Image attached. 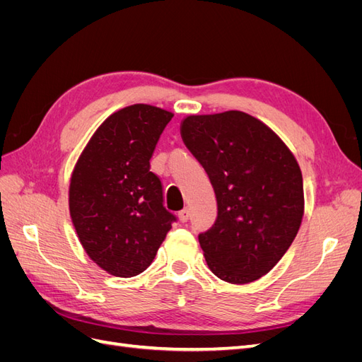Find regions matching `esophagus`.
Returning a JSON list of instances; mask_svg holds the SVG:
<instances>
[{"mask_svg": "<svg viewBox=\"0 0 362 362\" xmlns=\"http://www.w3.org/2000/svg\"><path fill=\"white\" fill-rule=\"evenodd\" d=\"M178 217H180V221H181V222H187V221H189V217H190L189 208H184V210H181V211L178 213Z\"/></svg>", "mask_w": 362, "mask_h": 362, "instance_id": "obj_1", "label": "esophagus"}]
</instances>
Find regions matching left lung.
I'll return each instance as SVG.
<instances>
[{
	"instance_id": "left-lung-1",
	"label": "left lung",
	"mask_w": 362,
	"mask_h": 362,
	"mask_svg": "<svg viewBox=\"0 0 362 362\" xmlns=\"http://www.w3.org/2000/svg\"><path fill=\"white\" fill-rule=\"evenodd\" d=\"M181 137L202 164L217 199L214 225L199 234L208 267L231 284L264 276L302 223L298 161L266 124L237 110L187 116Z\"/></svg>"
}]
</instances>
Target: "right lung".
Here are the masks:
<instances>
[{"mask_svg": "<svg viewBox=\"0 0 362 362\" xmlns=\"http://www.w3.org/2000/svg\"><path fill=\"white\" fill-rule=\"evenodd\" d=\"M173 115L134 104L108 116L75 164L69 211L80 242L110 275L146 270L177 221L163 205L151 157Z\"/></svg>", "mask_w": 362, "mask_h": 362, "instance_id": "right-lung-1", "label": "right lung"}]
</instances>
